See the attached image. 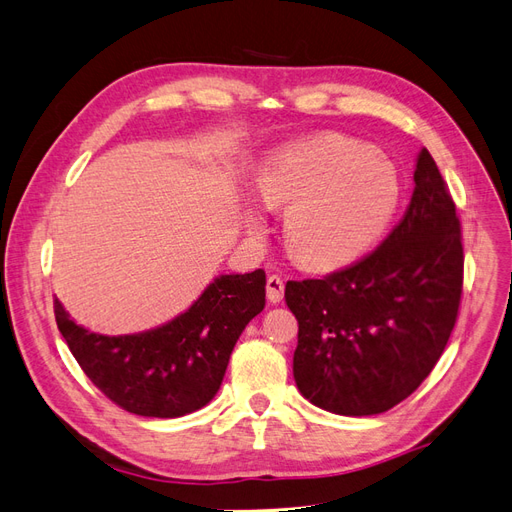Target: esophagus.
<instances>
[{
  "mask_svg": "<svg viewBox=\"0 0 512 512\" xmlns=\"http://www.w3.org/2000/svg\"><path fill=\"white\" fill-rule=\"evenodd\" d=\"M267 299L269 303H280L284 299V280L280 275H271L267 280Z\"/></svg>",
  "mask_w": 512,
  "mask_h": 512,
  "instance_id": "1",
  "label": "esophagus"
}]
</instances>
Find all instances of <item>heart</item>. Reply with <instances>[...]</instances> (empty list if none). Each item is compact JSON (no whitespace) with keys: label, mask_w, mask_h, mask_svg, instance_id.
<instances>
[{"label":"heart","mask_w":512,"mask_h":512,"mask_svg":"<svg viewBox=\"0 0 512 512\" xmlns=\"http://www.w3.org/2000/svg\"><path fill=\"white\" fill-rule=\"evenodd\" d=\"M256 190L265 207H289L284 241L307 269H333L361 256L389 228L404 192L389 158L339 134L273 153ZM247 222L260 226L256 213Z\"/></svg>","instance_id":"heart-1"}]
</instances>
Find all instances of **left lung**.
<instances>
[{
	"label": "left lung",
	"mask_w": 512,
	"mask_h": 512,
	"mask_svg": "<svg viewBox=\"0 0 512 512\" xmlns=\"http://www.w3.org/2000/svg\"><path fill=\"white\" fill-rule=\"evenodd\" d=\"M404 218L374 252L322 280L286 284L299 322L292 374L314 406L380 414L431 374L457 322L461 224L448 185L421 149Z\"/></svg>",
	"instance_id": "8db88e82"
}]
</instances>
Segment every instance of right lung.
I'll list each match as a JSON object with an SVG mask.
<instances>
[{"label": "right lung", "instance_id": "right-lung-1", "mask_svg": "<svg viewBox=\"0 0 512 512\" xmlns=\"http://www.w3.org/2000/svg\"><path fill=\"white\" fill-rule=\"evenodd\" d=\"M267 275H220L198 301L162 327L108 337L72 322L55 299L57 329L85 376L115 406L177 418L207 406L224 380L245 324L265 309Z\"/></svg>", "mask_w": 512, "mask_h": 512}]
</instances>
